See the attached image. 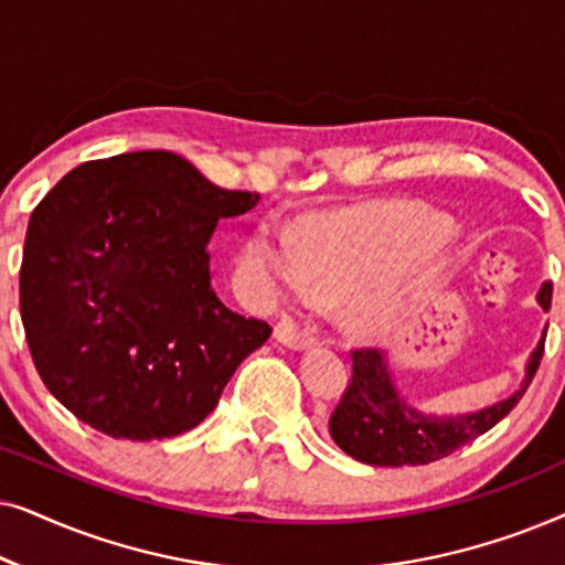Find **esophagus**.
Listing matches in <instances>:
<instances>
[{"label":"esophagus","mask_w":565,"mask_h":565,"mask_svg":"<svg viewBox=\"0 0 565 565\" xmlns=\"http://www.w3.org/2000/svg\"><path fill=\"white\" fill-rule=\"evenodd\" d=\"M275 339L285 347H290V350H306V347L316 344V339L311 334H306V331H300L296 323L292 321H280L275 327Z\"/></svg>","instance_id":"1"}]
</instances>
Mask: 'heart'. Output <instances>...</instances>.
Masks as SVG:
<instances>
[{
	"mask_svg": "<svg viewBox=\"0 0 565 565\" xmlns=\"http://www.w3.org/2000/svg\"><path fill=\"white\" fill-rule=\"evenodd\" d=\"M452 238L443 213L414 205H373L308 221L298 238L262 223L246 244V267L273 298L344 300V321L358 334L388 323L393 290L385 277Z\"/></svg>",
	"mask_w": 565,
	"mask_h": 565,
	"instance_id": "1",
	"label": "heart"
}]
</instances>
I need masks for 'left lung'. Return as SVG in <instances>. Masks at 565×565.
<instances>
[{
    "instance_id": "obj_1",
    "label": "left lung",
    "mask_w": 565,
    "mask_h": 565,
    "mask_svg": "<svg viewBox=\"0 0 565 565\" xmlns=\"http://www.w3.org/2000/svg\"><path fill=\"white\" fill-rule=\"evenodd\" d=\"M551 300L553 285L545 282L537 292V303L547 311ZM545 334L547 327L535 352L530 354L522 385L512 396L458 416H435L408 406L393 383L388 358L377 350H354L352 381L331 414L329 435L350 458L367 466H427V462L447 458L458 447L473 443L476 437L497 427L520 404L543 360Z\"/></svg>"
}]
</instances>
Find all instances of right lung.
Listing matches in <instances>:
<instances>
[{
	"label": "right lung",
	"instance_id": "1",
	"mask_svg": "<svg viewBox=\"0 0 565 565\" xmlns=\"http://www.w3.org/2000/svg\"><path fill=\"white\" fill-rule=\"evenodd\" d=\"M172 151L76 167L30 215L20 313L35 370L76 419L115 439H164L218 406L267 321L211 285L218 218L257 205Z\"/></svg>",
	"mask_w": 565,
	"mask_h": 565
}]
</instances>
